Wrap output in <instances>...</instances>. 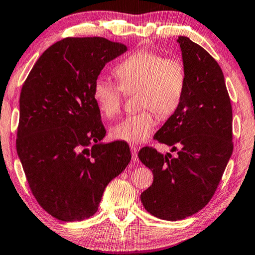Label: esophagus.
<instances>
[{"label": "esophagus", "mask_w": 255, "mask_h": 255, "mask_svg": "<svg viewBox=\"0 0 255 255\" xmlns=\"http://www.w3.org/2000/svg\"><path fill=\"white\" fill-rule=\"evenodd\" d=\"M130 150H131V157L132 162L137 163L138 162V155H137V147L135 145H130Z\"/></svg>", "instance_id": "obj_1"}]
</instances>
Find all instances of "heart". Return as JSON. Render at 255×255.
I'll return each instance as SVG.
<instances>
[{
	"label": "heart",
	"mask_w": 255,
	"mask_h": 255,
	"mask_svg": "<svg viewBox=\"0 0 255 255\" xmlns=\"http://www.w3.org/2000/svg\"><path fill=\"white\" fill-rule=\"evenodd\" d=\"M119 86L97 80L93 99L106 118L117 116L123 106L124 93L138 89L139 114L130 115L111 128V136L127 143H144L152 135L156 119L166 118L178 109L185 89V71L178 59H166L154 51L140 50L128 56L115 68Z\"/></svg>",
	"instance_id": "b5f03b06"
}]
</instances>
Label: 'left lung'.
Wrapping results in <instances>:
<instances>
[{"label":"left lung","mask_w":255,"mask_h":255,"mask_svg":"<svg viewBox=\"0 0 255 255\" xmlns=\"http://www.w3.org/2000/svg\"><path fill=\"white\" fill-rule=\"evenodd\" d=\"M176 42L182 51L184 94L154 138L178 150V156L153 147L138 153L154 175L140 195L141 204L150 215L172 222L208 204L233 153L232 106L222 68L188 37L180 36Z\"/></svg>","instance_id":"left-lung-1"}]
</instances>
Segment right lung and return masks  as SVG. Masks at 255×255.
Segmentation results:
<instances>
[{
  "instance_id": "add662e5",
  "label": "right lung",
  "mask_w": 255,
  "mask_h": 255,
  "mask_svg": "<svg viewBox=\"0 0 255 255\" xmlns=\"http://www.w3.org/2000/svg\"><path fill=\"white\" fill-rule=\"evenodd\" d=\"M126 51L101 37L65 38L42 53L21 90L16 152L38 204L59 221L96 214L107 184L130 162L126 141L101 143L93 99L103 67Z\"/></svg>"
}]
</instances>
